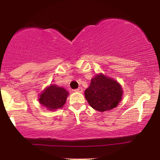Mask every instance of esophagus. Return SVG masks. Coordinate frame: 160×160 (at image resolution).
Listing matches in <instances>:
<instances>
[{"instance_id":"1","label":"esophagus","mask_w":160,"mask_h":160,"mask_svg":"<svg viewBox=\"0 0 160 160\" xmlns=\"http://www.w3.org/2000/svg\"><path fill=\"white\" fill-rule=\"evenodd\" d=\"M74 91L76 92H83V88H82V87H78V89H76Z\"/></svg>"}]
</instances>
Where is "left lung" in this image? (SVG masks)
Masks as SVG:
<instances>
[{
  "instance_id": "1",
  "label": "left lung",
  "mask_w": 160,
  "mask_h": 160,
  "mask_svg": "<svg viewBox=\"0 0 160 160\" xmlns=\"http://www.w3.org/2000/svg\"><path fill=\"white\" fill-rule=\"evenodd\" d=\"M122 95L121 85L102 73L92 78L90 85L84 92L85 98L92 108L100 112L116 108L121 101Z\"/></svg>"
}]
</instances>
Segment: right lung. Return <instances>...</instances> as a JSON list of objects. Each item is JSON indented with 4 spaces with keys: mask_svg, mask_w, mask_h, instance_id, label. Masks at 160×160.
Returning a JSON list of instances; mask_svg holds the SVG:
<instances>
[{
    "mask_svg": "<svg viewBox=\"0 0 160 160\" xmlns=\"http://www.w3.org/2000/svg\"><path fill=\"white\" fill-rule=\"evenodd\" d=\"M68 92L63 87L51 84L39 96V102L50 111L62 108L66 102Z\"/></svg>",
    "mask_w": 160,
    "mask_h": 160,
    "instance_id": "obj_1",
    "label": "right lung"
}]
</instances>
